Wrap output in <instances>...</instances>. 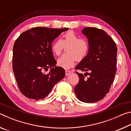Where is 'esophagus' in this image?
Returning <instances> with one entry per match:
<instances>
[{
  "label": "esophagus",
  "instance_id": "esophagus-1",
  "mask_svg": "<svg viewBox=\"0 0 131 131\" xmlns=\"http://www.w3.org/2000/svg\"><path fill=\"white\" fill-rule=\"evenodd\" d=\"M71 73H72V72H71V71H70V70H66V72H65V74H66V76H68V75H69Z\"/></svg>",
  "mask_w": 131,
  "mask_h": 131
}]
</instances>
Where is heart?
I'll use <instances>...</instances> for the list:
<instances>
[{"label":"heart","instance_id":"heart-1","mask_svg":"<svg viewBox=\"0 0 131 131\" xmlns=\"http://www.w3.org/2000/svg\"><path fill=\"white\" fill-rule=\"evenodd\" d=\"M66 48V53L57 59V64L61 67L69 69L74 65L75 61L83 59L90 50V44L85 39H80L76 33L69 30L62 35V39H58L52 45V51L56 55H59Z\"/></svg>","mask_w":131,"mask_h":131}]
</instances>
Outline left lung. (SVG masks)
<instances>
[{"mask_svg": "<svg viewBox=\"0 0 131 131\" xmlns=\"http://www.w3.org/2000/svg\"><path fill=\"white\" fill-rule=\"evenodd\" d=\"M82 34L87 37L90 50L75 68L85 73L83 74L76 72L80 79L74 91L79 100L95 103L105 97L113 83L117 70V48L113 39L103 30L84 28Z\"/></svg>", "mask_w": 131, "mask_h": 131, "instance_id": "left-lung-1", "label": "left lung"}]
</instances>
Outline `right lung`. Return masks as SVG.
<instances>
[{
  "label": "right lung",
  "instance_id": "right-lung-1",
  "mask_svg": "<svg viewBox=\"0 0 131 131\" xmlns=\"http://www.w3.org/2000/svg\"><path fill=\"white\" fill-rule=\"evenodd\" d=\"M68 28L35 27L20 35L13 46V70L19 90L29 99L38 101L48 96L65 76L62 68L55 66L52 52L54 39ZM51 69L47 74L44 71Z\"/></svg>",
  "mask_w": 131,
  "mask_h": 131
}]
</instances>
